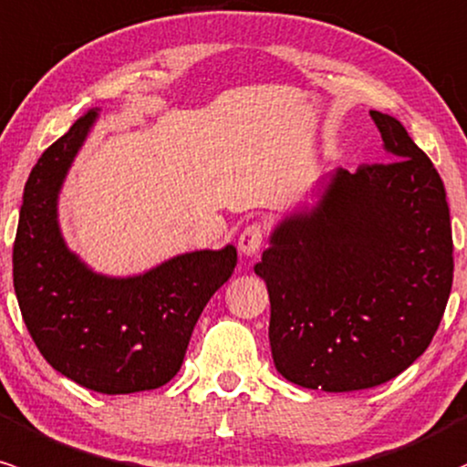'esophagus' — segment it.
<instances>
[{
    "label": "esophagus",
    "instance_id": "1",
    "mask_svg": "<svg viewBox=\"0 0 467 467\" xmlns=\"http://www.w3.org/2000/svg\"><path fill=\"white\" fill-rule=\"evenodd\" d=\"M265 242V230L261 223H250L245 225L244 233L239 234V250L245 257H254L259 253L261 245Z\"/></svg>",
    "mask_w": 467,
    "mask_h": 467
}]
</instances>
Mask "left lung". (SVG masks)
Returning <instances> with one entry per match:
<instances>
[{
    "label": "left lung",
    "instance_id": "left-lung-1",
    "mask_svg": "<svg viewBox=\"0 0 467 467\" xmlns=\"http://www.w3.org/2000/svg\"><path fill=\"white\" fill-rule=\"evenodd\" d=\"M390 161L337 168L284 219L254 273L268 285L276 370L301 388L381 386L423 355L452 288V225L430 157L370 110Z\"/></svg>",
    "mask_w": 467,
    "mask_h": 467
}]
</instances>
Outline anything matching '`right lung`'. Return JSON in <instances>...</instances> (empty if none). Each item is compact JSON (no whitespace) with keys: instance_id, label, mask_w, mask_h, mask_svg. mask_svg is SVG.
Listing matches in <instances>:
<instances>
[{"instance_id":"1","label":"right lung","mask_w":467,"mask_h":467,"mask_svg":"<svg viewBox=\"0 0 467 467\" xmlns=\"http://www.w3.org/2000/svg\"><path fill=\"white\" fill-rule=\"evenodd\" d=\"M88 110L30 171L13 245V284L24 324L55 370L101 394L155 390L177 375L210 296L233 275L237 250H197L146 275L92 273L66 248L57 194L95 124Z\"/></svg>"}]
</instances>
